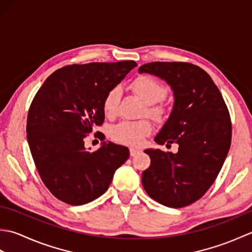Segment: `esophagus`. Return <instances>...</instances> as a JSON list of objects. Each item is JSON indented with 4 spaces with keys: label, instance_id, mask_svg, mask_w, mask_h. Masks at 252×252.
<instances>
[{
    "label": "esophagus",
    "instance_id": "34e87169",
    "mask_svg": "<svg viewBox=\"0 0 252 252\" xmlns=\"http://www.w3.org/2000/svg\"><path fill=\"white\" fill-rule=\"evenodd\" d=\"M140 149H137V148H130V155L132 157H134V156H136L137 154H140Z\"/></svg>",
    "mask_w": 252,
    "mask_h": 252
}]
</instances>
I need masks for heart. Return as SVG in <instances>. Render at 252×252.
I'll return each instance as SVG.
<instances>
[{"label": "heart", "instance_id": "heart-1", "mask_svg": "<svg viewBox=\"0 0 252 252\" xmlns=\"http://www.w3.org/2000/svg\"><path fill=\"white\" fill-rule=\"evenodd\" d=\"M131 89L144 103L147 104V114L156 120H161L164 115L162 106L157 105L167 95V89L149 76H140L133 80ZM121 91L119 88L111 89L105 96L103 101V109L106 116L112 117L117 114L119 105ZM153 130L152 123L147 120L141 121H122L112 126L110 135L120 144L129 146L141 145L144 137L147 136Z\"/></svg>", "mask_w": 252, "mask_h": 252}]
</instances>
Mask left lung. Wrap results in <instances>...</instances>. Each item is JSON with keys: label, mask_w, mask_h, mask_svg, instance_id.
<instances>
[{"label": "left lung", "mask_w": 252, "mask_h": 252, "mask_svg": "<svg viewBox=\"0 0 252 252\" xmlns=\"http://www.w3.org/2000/svg\"><path fill=\"white\" fill-rule=\"evenodd\" d=\"M167 82L174 103L155 136L159 145L176 143L178 153L145 149L151 165L142 174L144 189L170 208L189 206L205 194L220 172L229 151L232 123L211 77L189 63L155 62L138 68Z\"/></svg>", "instance_id": "8db88e82"}]
</instances>
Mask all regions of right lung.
Segmentation results:
<instances>
[{
    "label": "right lung",
    "mask_w": 252,
    "mask_h": 252,
    "mask_svg": "<svg viewBox=\"0 0 252 252\" xmlns=\"http://www.w3.org/2000/svg\"><path fill=\"white\" fill-rule=\"evenodd\" d=\"M136 66L134 61L67 66L37 91L28 112L27 140L37 172L57 199L72 206L93 201L129 158L126 146L103 142L91 153L83 140L103 125L107 93Z\"/></svg>",
    "instance_id": "obj_1"
}]
</instances>
